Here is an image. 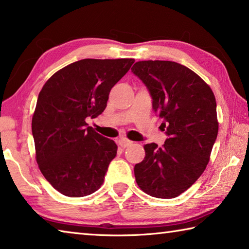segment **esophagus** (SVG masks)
I'll return each mask as SVG.
<instances>
[{
  "label": "esophagus",
  "mask_w": 249,
  "mask_h": 249,
  "mask_svg": "<svg viewBox=\"0 0 249 249\" xmlns=\"http://www.w3.org/2000/svg\"><path fill=\"white\" fill-rule=\"evenodd\" d=\"M132 144H133V142L128 141L127 138L122 137V138H120V140H119V145L122 147V148H126V147H128V146H130Z\"/></svg>",
  "instance_id": "1"
}]
</instances>
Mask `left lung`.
<instances>
[{
  "instance_id": "obj_1",
  "label": "left lung",
  "mask_w": 249,
  "mask_h": 249,
  "mask_svg": "<svg viewBox=\"0 0 249 249\" xmlns=\"http://www.w3.org/2000/svg\"><path fill=\"white\" fill-rule=\"evenodd\" d=\"M132 72L148 89L168 136L162 147L144 146L146 156L135 165V179L147 195L172 199L188 190L208 165L218 132L215 96L196 72L174 61H138Z\"/></svg>"
}]
</instances>
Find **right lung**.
<instances>
[{
    "mask_svg": "<svg viewBox=\"0 0 249 249\" xmlns=\"http://www.w3.org/2000/svg\"><path fill=\"white\" fill-rule=\"evenodd\" d=\"M134 61L82 59L57 71L39 92L32 120L36 160L61 195L86 196L102 185L117 146L86 119L102 114L109 91Z\"/></svg>",
    "mask_w": 249,
    "mask_h": 249,
    "instance_id": "1",
    "label": "right lung"
}]
</instances>
